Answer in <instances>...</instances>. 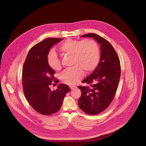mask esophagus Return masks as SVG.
I'll use <instances>...</instances> for the list:
<instances>
[{"mask_svg":"<svg viewBox=\"0 0 146 146\" xmlns=\"http://www.w3.org/2000/svg\"><path fill=\"white\" fill-rule=\"evenodd\" d=\"M70 90H74L76 87L74 86H70Z\"/></svg>","mask_w":146,"mask_h":146,"instance_id":"obj_1","label":"esophagus"}]
</instances>
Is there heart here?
<instances>
[{"mask_svg": "<svg viewBox=\"0 0 146 146\" xmlns=\"http://www.w3.org/2000/svg\"><path fill=\"white\" fill-rule=\"evenodd\" d=\"M59 50L63 55L72 56V63L74 66L65 70L61 76L63 83L68 85L78 83L83 76V70L86 73L93 70L100 61V49L93 40L68 39L60 44ZM47 61L52 70H59L61 68L60 59L55 51L49 52Z\"/></svg>", "mask_w": 146, "mask_h": 146, "instance_id": "1", "label": "heart"}]
</instances>
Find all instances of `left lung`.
<instances>
[{
    "label": "left lung",
    "instance_id": "1",
    "mask_svg": "<svg viewBox=\"0 0 146 146\" xmlns=\"http://www.w3.org/2000/svg\"><path fill=\"white\" fill-rule=\"evenodd\" d=\"M81 37L92 38L101 45L100 62L82 82L90 86H78L82 92L78 100L80 108L88 114L96 115L105 110L114 97L121 74L120 61L112 45L102 37L95 33Z\"/></svg>",
    "mask_w": 146,
    "mask_h": 146
}]
</instances>
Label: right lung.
<instances>
[{"mask_svg":"<svg viewBox=\"0 0 146 146\" xmlns=\"http://www.w3.org/2000/svg\"><path fill=\"white\" fill-rule=\"evenodd\" d=\"M62 38H49L33 46L28 52L22 69L23 89L29 104L36 111L50 115L58 111L66 94L70 91L66 84L57 85L51 91L49 85L55 80V71L48 63L50 48ZM55 82L58 83L56 80Z\"/></svg>","mask_w":146,"mask_h":146,"instance_id":"right-lung-1","label":"right lung"}]
</instances>
